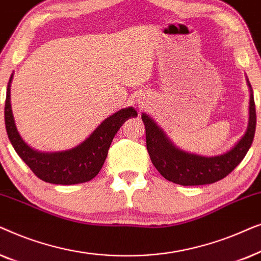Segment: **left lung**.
I'll return each instance as SVG.
<instances>
[{
  "instance_id": "8db88e82",
  "label": "left lung",
  "mask_w": 261,
  "mask_h": 261,
  "mask_svg": "<svg viewBox=\"0 0 261 261\" xmlns=\"http://www.w3.org/2000/svg\"><path fill=\"white\" fill-rule=\"evenodd\" d=\"M247 83L251 91L247 129L230 151L220 155L203 156L178 148L153 119L142 113L141 119L145 123L146 146L149 158L165 179L184 187L212 184L228 176L241 163L251 147L256 124L253 90L248 80Z\"/></svg>"
}]
</instances>
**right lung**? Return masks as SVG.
I'll return each instance as SVG.
<instances>
[{
	"mask_svg": "<svg viewBox=\"0 0 261 261\" xmlns=\"http://www.w3.org/2000/svg\"><path fill=\"white\" fill-rule=\"evenodd\" d=\"M7 87L5 122L7 134L14 149L33 173L46 183L71 185L91 180L102 169L114 137L129 117L138 115L133 107L121 109L103 121L89 138L76 147L60 152H39L28 146L20 137L10 106V83Z\"/></svg>",
	"mask_w": 261,
	"mask_h": 261,
	"instance_id": "1",
	"label": "right lung"
}]
</instances>
